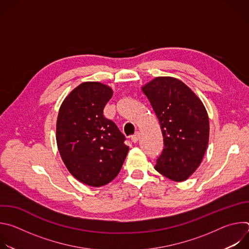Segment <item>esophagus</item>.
<instances>
[{
    "instance_id": "1",
    "label": "esophagus",
    "mask_w": 249,
    "mask_h": 249,
    "mask_svg": "<svg viewBox=\"0 0 249 249\" xmlns=\"http://www.w3.org/2000/svg\"><path fill=\"white\" fill-rule=\"evenodd\" d=\"M139 138H140V134H139V133H136V134H134L133 136H131V141L133 142V143H137Z\"/></svg>"
}]
</instances>
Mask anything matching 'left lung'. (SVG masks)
<instances>
[{
  "label": "left lung",
  "instance_id": "left-lung-1",
  "mask_svg": "<svg viewBox=\"0 0 249 249\" xmlns=\"http://www.w3.org/2000/svg\"><path fill=\"white\" fill-rule=\"evenodd\" d=\"M142 90L160 121L163 150L155 168L184 181L200 165L209 142V117L199 97L181 81L159 77Z\"/></svg>",
  "mask_w": 249,
  "mask_h": 249
}]
</instances>
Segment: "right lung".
Masks as SVG:
<instances>
[{
    "mask_svg": "<svg viewBox=\"0 0 249 249\" xmlns=\"http://www.w3.org/2000/svg\"><path fill=\"white\" fill-rule=\"evenodd\" d=\"M112 89L100 83L78 86L63 101L56 125L61 158L75 178L99 187L119 173L129 148L114 122L103 115Z\"/></svg>",
    "mask_w": 249,
    "mask_h": 249,
    "instance_id": "obj_1",
    "label": "right lung"
}]
</instances>
